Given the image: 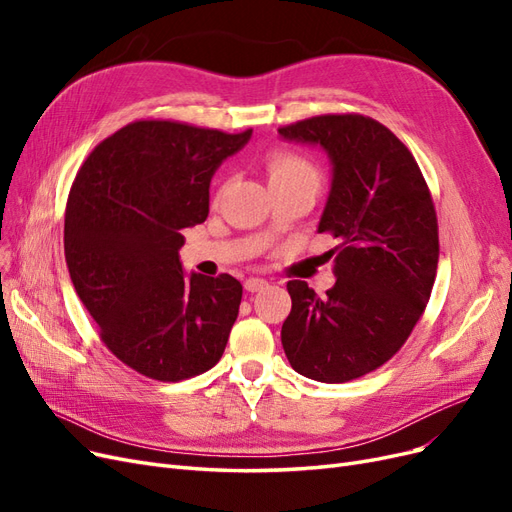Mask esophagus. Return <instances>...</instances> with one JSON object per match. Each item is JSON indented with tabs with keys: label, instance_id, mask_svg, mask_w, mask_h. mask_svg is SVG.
Returning <instances> with one entry per match:
<instances>
[{
	"label": "esophagus",
	"instance_id": "1",
	"mask_svg": "<svg viewBox=\"0 0 512 512\" xmlns=\"http://www.w3.org/2000/svg\"><path fill=\"white\" fill-rule=\"evenodd\" d=\"M267 286H269V282L262 280V277H247V280H245V290L247 292H258V290L267 288Z\"/></svg>",
	"mask_w": 512,
	"mask_h": 512
}]
</instances>
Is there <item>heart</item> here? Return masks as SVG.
I'll return each instance as SVG.
<instances>
[{"label": "heart", "mask_w": 512, "mask_h": 512, "mask_svg": "<svg viewBox=\"0 0 512 512\" xmlns=\"http://www.w3.org/2000/svg\"><path fill=\"white\" fill-rule=\"evenodd\" d=\"M267 175L269 183H290V181H307L318 185V170L316 166L294 153L275 151L267 158Z\"/></svg>", "instance_id": "heart-1"}]
</instances>
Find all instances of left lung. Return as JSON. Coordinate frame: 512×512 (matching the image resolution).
Here are the masks:
<instances>
[{
    "mask_svg": "<svg viewBox=\"0 0 512 512\" xmlns=\"http://www.w3.org/2000/svg\"><path fill=\"white\" fill-rule=\"evenodd\" d=\"M318 145L333 177L318 232L339 241L327 297L288 282L282 346L294 371L337 384L384 365L423 316L438 269V218L408 147L363 115H320L277 130Z\"/></svg>",
    "mask_w": 512,
    "mask_h": 512,
    "instance_id": "1",
    "label": "left lung"
}]
</instances>
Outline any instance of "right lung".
<instances>
[{
	"instance_id": "add662e5",
	"label": "right lung",
	"mask_w": 512,
	"mask_h": 512,
	"mask_svg": "<svg viewBox=\"0 0 512 512\" xmlns=\"http://www.w3.org/2000/svg\"><path fill=\"white\" fill-rule=\"evenodd\" d=\"M250 136L134 121L104 138L72 183L70 280L104 346L138 374L179 382L222 359L243 288L228 273L185 275L181 230L207 220L211 177Z\"/></svg>"
}]
</instances>
